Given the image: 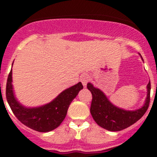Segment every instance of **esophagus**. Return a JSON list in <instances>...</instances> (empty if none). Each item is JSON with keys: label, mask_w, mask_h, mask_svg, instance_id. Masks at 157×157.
<instances>
[{"label": "esophagus", "mask_w": 157, "mask_h": 157, "mask_svg": "<svg viewBox=\"0 0 157 157\" xmlns=\"http://www.w3.org/2000/svg\"><path fill=\"white\" fill-rule=\"evenodd\" d=\"M89 80H90V77H89L88 75H86L82 76L81 82H82V85L84 86H86V84H87V82H89Z\"/></svg>", "instance_id": "obj_1"}]
</instances>
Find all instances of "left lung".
I'll list each match as a JSON object with an SVG mask.
<instances>
[{
	"label": "left lung",
	"mask_w": 157,
	"mask_h": 157,
	"mask_svg": "<svg viewBox=\"0 0 157 157\" xmlns=\"http://www.w3.org/2000/svg\"><path fill=\"white\" fill-rule=\"evenodd\" d=\"M87 88L92 94L90 113L94 120L98 125L110 131H120L133 125L144 116L150 102V82L147 86L148 94L145 104L135 111H126L114 106L104 93L91 83L87 84Z\"/></svg>",
	"instance_id": "1"
}]
</instances>
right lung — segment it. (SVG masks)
I'll use <instances>...</instances> for the list:
<instances>
[{"label":"right lung","instance_id":"right-lung-1","mask_svg":"<svg viewBox=\"0 0 157 157\" xmlns=\"http://www.w3.org/2000/svg\"><path fill=\"white\" fill-rule=\"evenodd\" d=\"M12 74L11 70L6 84V98L8 105L19 121L38 132H48L59 127L65 119L71 101L83 88L82 82H78L63 91L50 103L38 108L27 109L20 105L14 97Z\"/></svg>","mask_w":157,"mask_h":157}]
</instances>
